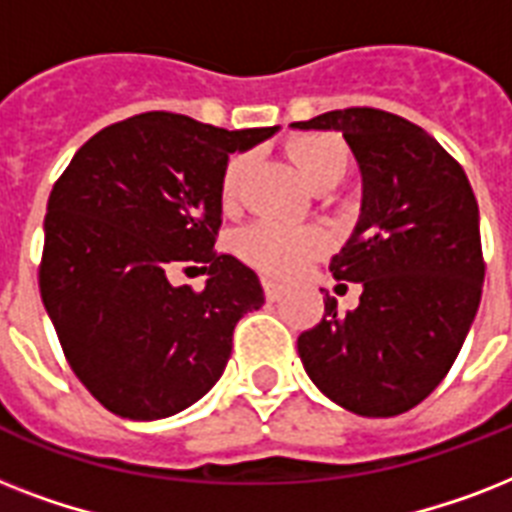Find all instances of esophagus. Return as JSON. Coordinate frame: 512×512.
<instances>
[{
  "instance_id": "34e87169",
  "label": "esophagus",
  "mask_w": 512,
  "mask_h": 512,
  "mask_svg": "<svg viewBox=\"0 0 512 512\" xmlns=\"http://www.w3.org/2000/svg\"><path fill=\"white\" fill-rule=\"evenodd\" d=\"M263 292H265V297L271 300V303H276V300H281V295H284V287L271 279H263Z\"/></svg>"
}]
</instances>
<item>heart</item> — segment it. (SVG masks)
<instances>
[{
  "instance_id": "1",
  "label": "heart",
  "mask_w": 512,
  "mask_h": 512,
  "mask_svg": "<svg viewBox=\"0 0 512 512\" xmlns=\"http://www.w3.org/2000/svg\"><path fill=\"white\" fill-rule=\"evenodd\" d=\"M289 156L305 177L308 185H335L348 170V146L337 135H300L289 140ZM249 170V156L236 154L225 164L220 177V196L225 207L236 204ZM329 247L327 233L316 225L276 223V220H257L247 225L236 239L239 255L249 265H255L268 276L292 279L303 273L311 260L324 255Z\"/></svg>"
}]
</instances>
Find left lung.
I'll return each mask as SVG.
<instances>
[{
	"mask_svg": "<svg viewBox=\"0 0 512 512\" xmlns=\"http://www.w3.org/2000/svg\"><path fill=\"white\" fill-rule=\"evenodd\" d=\"M335 130L356 156L361 212L332 257L361 284L353 311L324 300V319L297 337L313 385L361 417H393L428 398L452 369L484 287L478 204L468 175L436 138L377 108L295 122Z\"/></svg>",
	"mask_w": 512,
	"mask_h": 512,
	"instance_id": "8db88e82",
	"label": "left lung"
}]
</instances>
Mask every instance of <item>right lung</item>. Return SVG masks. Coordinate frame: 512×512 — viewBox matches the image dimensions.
<instances>
[{
  "mask_svg": "<svg viewBox=\"0 0 512 512\" xmlns=\"http://www.w3.org/2000/svg\"><path fill=\"white\" fill-rule=\"evenodd\" d=\"M279 127L220 130L151 111L84 143L47 201L39 292L82 385L127 420L196 404L231 358L233 327L265 303L252 268L217 255L231 154ZM201 262V293L169 273Z\"/></svg>",
  "mask_w": 512,
  "mask_h": 512,
  "instance_id": "right-lung-1",
  "label": "right lung"
}]
</instances>
